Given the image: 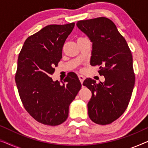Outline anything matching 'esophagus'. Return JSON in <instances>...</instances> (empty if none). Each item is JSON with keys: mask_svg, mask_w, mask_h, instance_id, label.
Instances as JSON below:
<instances>
[{"mask_svg": "<svg viewBox=\"0 0 148 148\" xmlns=\"http://www.w3.org/2000/svg\"><path fill=\"white\" fill-rule=\"evenodd\" d=\"M78 77H79V79L80 82L82 83V84H83V82H84V81L85 79H86V77H85L84 76L82 75H79Z\"/></svg>", "mask_w": 148, "mask_h": 148, "instance_id": "34e87169", "label": "esophagus"}]
</instances>
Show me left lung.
<instances>
[{
	"label": "left lung",
	"instance_id": "8db88e82",
	"mask_svg": "<svg viewBox=\"0 0 148 148\" xmlns=\"http://www.w3.org/2000/svg\"><path fill=\"white\" fill-rule=\"evenodd\" d=\"M77 26L92 42L90 64L100 66L99 74L105 78L99 84L88 78L83 84L92 92L89 117L96 124H110L125 112L131 100L135 80L132 54L124 37L108 18L82 20Z\"/></svg>",
	"mask_w": 148,
	"mask_h": 148
}]
</instances>
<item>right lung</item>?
<instances>
[{"label":"right lung","mask_w":148,"mask_h":148,"mask_svg":"<svg viewBox=\"0 0 148 148\" xmlns=\"http://www.w3.org/2000/svg\"><path fill=\"white\" fill-rule=\"evenodd\" d=\"M74 26L75 23L46 26L26 39L18 56L15 82L20 98L26 111L42 124L64 123L82 87L75 73L66 76L62 84L50 77Z\"/></svg>","instance_id":"right-lung-1"}]
</instances>
